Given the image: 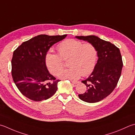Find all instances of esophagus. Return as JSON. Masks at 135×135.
<instances>
[{"label": "esophagus", "mask_w": 135, "mask_h": 135, "mask_svg": "<svg viewBox=\"0 0 135 135\" xmlns=\"http://www.w3.org/2000/svg\"><path fill=\"white\" fill-rule=\"evenodd\" d=\"M71 82H72V83H73L74 84H77L79 83L78 81H72Z\"/></svg>", "instance_id": "esophagus-1"}]
</instances>
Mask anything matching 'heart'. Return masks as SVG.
<instances>
[{
	"instance_id": "b5f03b06",
	"label": "heart",
	"mask_w": 135,
	"mask_h": 135,
	"mask_svg": "<svg viewBox=\"0 0 135 135\" xmlns=\"http://www.w3.org/2000/svg\"><path fill=\"white\" fill-rule=\"evenodd\" d=\"M59 54L51 51L47 52L45 62L51 74L57 75L63 67V60H67L70 68L59 73L60 78L76 80L81 75L87 76L94 71L97 60V51L90 43L84 44L74 39L61 43L57 47Z\"/></svg>"
}]
</instances>
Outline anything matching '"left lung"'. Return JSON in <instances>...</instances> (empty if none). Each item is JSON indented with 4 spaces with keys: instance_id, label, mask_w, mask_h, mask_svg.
I'll return each instance as SVG.
<instances>
[{
    "instance_id": "obj_1",
    "label": "left lung",
    "mask_w": 135,
    "mask_h": 135,
    "mask_svg": "<svg viewBox=\"0 0 135 135\" xmlns=\"http://www.w3.org/2000/svg\"><path fill=\"white\" fill-rule=\"evenodd\" d=\"M75 37L93 45L98 57L91 74L81 81L86 86L87 91L78 97L86 102H99L111 93L119 80L123 67L120 50L114 44L95 36Z\"/></svg>"
}]
</instances>
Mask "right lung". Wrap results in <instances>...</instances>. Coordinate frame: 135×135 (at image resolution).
Listing matches in <instances>:
<instances>
[{"label": "right lung", "mask_w": 135, "mask_h": 135, "mask_svg": "<svg viewBox=\"0 0 135 135\" xmlns=\"http://www.w3.org/2000/svg\"><path fill=\"white\" fill-rule=\"evenodd\" d=\"M67 35L41 34L26 41L13 52L12 75L16 85L24 96L34 101L50 98L56 92V80L50 74L45 57L50 47Z\"/></svg>", "instance_id": "right-lung-1"}]
</instances>
